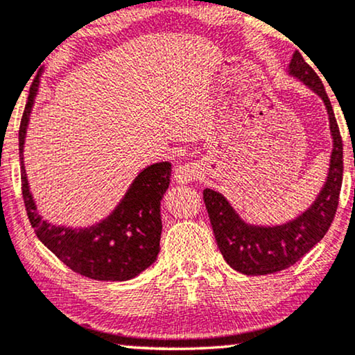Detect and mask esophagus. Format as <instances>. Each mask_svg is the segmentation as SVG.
Instances as JSON below:
<instances>
[{"instance_id": "34e87169", "label": "esophagus", "mask_w": 355, "mask_h": 355, "mask_svg": "<svg viewBox=\"0 0 355 355\" xmlns=\"http://www.w3.org/2000/svg\"><path fill=\"white\" fill-rule=\"evenodd\" d=\"M202 177V167L200 162H188L183 165H178L175 170V182L185 185V183L200 180Z\"/></svg>"}]
</instances>
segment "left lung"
<instances>
[{"instance_id":"left-lung-1","label":"left lung","mask_w":355,"mask_h":355,"mask_svg":"<svg viewBox=\"0 0 355 355\" xmlns=\"http://www.w3.org/2000/svg\"><path fill=\"white\" fill-rule=\"evenodd\" d=\"M287 73L294 76L323 101L329 120L333 150L324 185L304 212L277 225H257L243 220L219 191H202L207 214L222 257L235 271L247 276L272 274L292 266L309 253L334 219L343 185V139L323 83L299 51L292 55Z\"/></svg>"}]
</instances>
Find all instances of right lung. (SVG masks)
I'll return each instance as SVG.
<instances>
[{
    "label": "right lung",
    "instance_id": "1",
    "mask_svg": "<svg viewBox=\"0 0 355 355\" xmlns=\"http://www.w3.org/2000/svg\"><path fill=\"white\" fill-rule=\"evenodd\" d=\"M39 87L40 81L35 79L19 128L22 196L37 237L66 266L89 279H133L157 259L162 234L160 201L170 185L172 164L155 162L141 170L115 209L97 224L66 227L45 220L37 209L24 167V144Z\"/></svg>",
    "mask_w": 355,
    "mask_h": 355
}]
</instances>
